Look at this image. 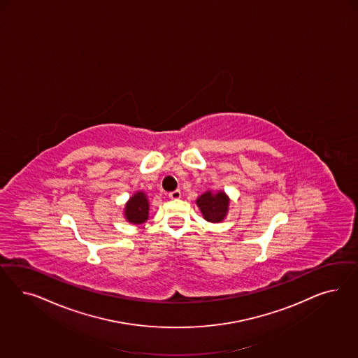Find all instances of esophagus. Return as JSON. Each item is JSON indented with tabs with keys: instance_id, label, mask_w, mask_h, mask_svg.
Wrapping results in <instances>:
<instances>
[{
	"instance_id": "esophagus-1",
	"label": "esophagus",
	"mask_w": 358,
	"mask_h": 358,
	"mask_svg": "<svg viewBox=\"0 0 358 358\" xmlns=\"http://www.w3.org/2000/svg\"><path fill=\"white\" fill-rule=\"evenodd\" d=\"M168 196L171 198V199H178V198H181V192L177 189V190H173V192H171Z\"/></svg>"
}]
</instances>
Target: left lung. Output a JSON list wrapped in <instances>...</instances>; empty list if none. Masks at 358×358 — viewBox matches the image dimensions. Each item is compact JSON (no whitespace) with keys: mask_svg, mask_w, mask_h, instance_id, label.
<instances>
[{"mask_svg":"<svg viewBox=\"0 0 358 358\" xmlns=\"http://www.w3.org/2000/svg\"><path fill=\"white\" fill-rule=\"evenodd\" d=\"M228 203L229 201L227 195L223 192L217 194L206 192L205 194L201 195L196 199V205L201 208L203 217L207 222H211V223H217L224 219L228 211Z\"/></svg>","mask_w":358,"mask_h":358,"instance_id":"left-lung-1","label":"left lung"}]
</instances>
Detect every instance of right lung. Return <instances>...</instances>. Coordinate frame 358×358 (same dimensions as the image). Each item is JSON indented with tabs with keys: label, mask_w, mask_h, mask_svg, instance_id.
<instances>
[{
	"label": "right lung",
	"mask_w": 358,
	"mask_h": 358,
	"mask_svg": "<svg viewBox=\"0 0 358 358\" xmlns=\"http://www.w3.org/2000/svg\"><path fill=\"white\" fill-rule=\"evenodd\" d=\"M126 219L134 224H141L148 219V199L144 193H136L126 205Z\"/></svg>",
	"instance_id": "1"
}]
</instances>
